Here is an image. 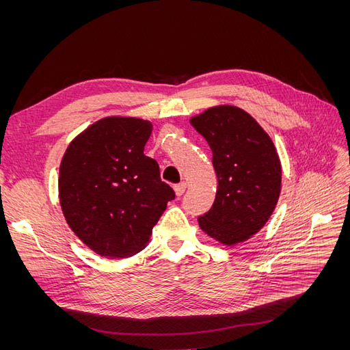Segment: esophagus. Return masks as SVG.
I'll return each mask as SVG.
<instances>
[{"label": "esophagus", "mask_w": 350, "mask_h": 350, "mask_svg": "<svg viewBox=\"0 0 350 350\" xmlns=\"http://www.w3.org/2000/svg\"><path fill=\"white\" fill-rule=\"evenodd\" d=\"M185 188H187V184H185V183H179V184H176V185L174 187L176 196H183V194L185 193Z\"/></svg>", "instance_id": "1"}]
</instances>
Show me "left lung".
Here are the masks:
<instances>
[{"mask_svg": "<svg viewBox=\"0 0 350 350\" xmlns=\"http://www.w3.org/2000/svg\"><path fill=\"white\" fill-rule=\"evenodd\" d=\"M213 153L217 191L211 208L198 217L206 234L235 245L266 225L278 204L280 161L269 134L237 107H215L191 118Z\"/></svg>", "mask_w": 350, "mask_h": 350, "instance_id": "left-lung-1", "label": "left lung"}]
</instances>
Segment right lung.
<instances>
[{
	"instance_id": "obj_1",
	"label": "right lung",
	"mask_w": 350,
	"mask_h": 350,
	"mask_svg": "<svg viewBox=\"0 0 350 350\" xmlns=\"http://www.w3.org/2000/svg\"><path fill=\"white\" fill-rule=\"evenodd\" d=\"M152 124L109 116L67 147L59 166V203L67 224L99 256L126 258L149 242L175 191L144 154Z\"/></svg>"
}]
</instances>
